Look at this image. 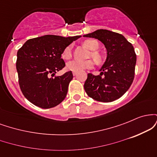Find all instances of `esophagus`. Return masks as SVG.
Returning a JSON list of instances; mask_svg holds the SVG:
<instances>
[{"label": "esophagus", "instance_id": "34e87169", "mask_svg": "<svg viewBox=\"0 0 157 157\" xmlns=\"http://www.w3.org/2000/svg\"><path fill=\"white\" fill-rule=\"evenodd\" d=\"M77 72H75V71H73V75H74V76H76V75H77Z\"/></svg>", "mask_w": 157, "mask_h": 157}]
</instances>
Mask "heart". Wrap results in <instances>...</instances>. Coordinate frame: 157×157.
Returning a JSON list of instances; mask_svg holds the SVG:
<instances>
[{"label":"heart","mask_w":157,"mask_h":157,"mask_svg":"<svg viewBox=\"0 0 157 157\" xmlns=\"http://www.w3.org/2000/svg\"><path fill=\"white\" fill-rule=\"evenodd\" d=\"M83 45L86 48H88L91 51H96L99 48V44L96 40L90 39L86 40L83 42ZM91 56L94 58V60L96 61L97 63H100L102 61L101 56L100 54L97 53V52H93L91 53ZM63 59L64 60H68L71 57V46H68L63 50L61 55ZM94 66V63L92 60H87V61H79V60H72L68 62L66 64V69L68 71H75V72H79L82 71L85 69H90L92 68Z\"/></svg>","instance_id":"b5f03b06"}]
</instances>
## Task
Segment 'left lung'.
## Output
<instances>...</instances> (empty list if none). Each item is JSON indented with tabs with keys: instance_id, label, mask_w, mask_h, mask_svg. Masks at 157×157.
Listing matches in <instances>:
<instances>
[{
	"instance_id": "left-lung-1",
	"label": "left lung",
	"mask_w": 157,
	"mask_h": 157,
	"mask_svg": "<svg viewBox=\"0 0 157 157\" xmlns=\"http://www.w3.org/2000/svg\"><path fill=\"white\" fill-rule=\"evenodd\" d=\"M98 39L105 45L107 57L100 75L88 74L84 89L88 96L97 101L109 102L121 97L132 84L136 55L132 44L121 34L98 29L83 35Z\"/></svg>"
}]
</instances>
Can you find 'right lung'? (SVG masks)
Masks as SVG:
<instances>
[{
  "instance_id": "obj_1",
  "label": "right lung",
  "mask_w": 157,
  "mask_h": 157,
  "mask_svg": "<svg viewBox=\"0 0 157 157\" xmlns=\"http://www.w3.org/2000/svg\"><path fill=\"white\" fill-rule=\"evenodd\" d=\"M80 37L44 35L28 40L19 48L16 62L19 86L30 102L42 109H51L66 98L72 72L61 76H55V73L66 66L61 58L62 52Z\"/></svg>"
}]
</instances>
